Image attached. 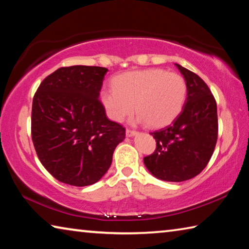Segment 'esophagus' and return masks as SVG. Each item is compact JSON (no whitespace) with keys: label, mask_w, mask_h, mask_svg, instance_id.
<instances>
[{"label":"esophagus","mask_w":249,"mask_h":249,"mask_svg":"<svg viewBox=\"0 0 249 249\" xmlns=\"http://www.w3.org/2000/svg\"><path fill=\"white\" fill-rule=\"evenodd\" d=\"M137 133L135 132V130H132V129H126V136L127 137H133V136H135V135H136Z\"/></svg>","instance_id":"34e87169"}]
</instances>
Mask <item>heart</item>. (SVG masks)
I'll return each instance as SVG.
<instances>
[{
    "label": "heart",
    "mask_w": 249,
    "mask_h": 249,
    "mask_svg": "<svg viewBox=\"0 0 249 249\" xmlns=\"http://www.w3.org/2000/svg\"><path fill=\"white\" fill-rule=\"evenodd\" d=\"M113 89L100 93V102L111 121L121 123L134 111L136 122L160 128L172 123L182 109L187 84L177 73L163 69L132 71L116 75Z\"/></svg>",
    "instance_id": "1"
}]
</instances>
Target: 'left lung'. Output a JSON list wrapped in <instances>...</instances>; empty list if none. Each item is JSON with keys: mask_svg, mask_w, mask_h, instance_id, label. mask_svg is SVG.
Here are the masks:
<instances>
[{"mask_svg": "<svg viewBox=\"0 0 249 249\" xmlns=\"http://www.w3.org/2000/svg\"><path fill=\"white\" fill-rule=\"evenodd\" d=\"M175 65L187 84V99L170 125L150 133L157 148L144 158V163L155 178L181 182L199 175L212 157L217 141V108L203 80Z\"/></svg>", "mask_w": 249, "mask_h": 249, "instance_id": "left-lung-1", "label": "left lung"}]
</instances>
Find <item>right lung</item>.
Here are the masks:
<instances>
[{"mask_svg":"<svg viewBox=\"0 0 249 249\" xmlns=\"http://www.w3.org/2000/svg\"><path fill=\"white\" fill-rule=\"evenodd\" d=\"M107 72L102 67L59 68L34 96V147L43 166L60 182L74 187L98 182L125 140V128L107 119L99 100Z\"/></svg>","mask_w":249,"mask_h":249,"instance_id":"right-lung-1","label":"right lung"}]
</instances>
